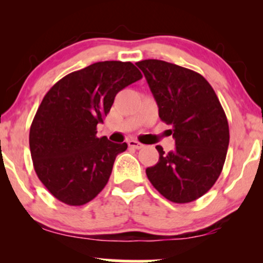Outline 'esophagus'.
Returning <instances> with one entry per match:
<instances>
[{
	"instance_id": "34e87169",
	"label": "esophagus",
	"mask_w": 263,
	"mask_h": 263,
	"mask_svg": "<svg viewBox=\"0 0 263 263\" xmlns=\"http://www.w3.org/2000/svg\"><path fill=\"white\" fill-rule=\"evenodd\" d=\"M128 146L132 147V148H135V149H141L142 147H143V144L140 143V142H138V141L129 140V141H128Z\"/></svg>"
}]
</instances>
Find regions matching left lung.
Listing matches in <instances>:
<instances>
[{
	"label": "left lung",
	"mask_w": 263,
	"mask_h": 263,
	"mask_svg": "<svg viewBox=\"0 0 263 263\" xmlns=\"http://www.w3.org/2000/svg\"><path fill=\"white\" fill-rule=\"evenodd\" d=\"M146 77L158 114L176 140V149L156 148L159 159L146 174L168 200L185 204L203 197L215 184L226 159L229 123L206 79L197 71L157 59L136 63Z\"/></svg>",
	"instance_id": "1"
}]
</instances>
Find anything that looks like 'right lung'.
<instances>
[{"label": "right lung", "instance_id": "1", "mask_svg": "<svg viewBox=\"0 0 263 263\" xmlns=\"http://www.w3.org/2000/svg\"><path fill=\"white\" fill-rule=\"evenodd\" d=\"M142 79L131 62H99L65 75L39 105L29 131L33 165L43 185L59 201L80 206L108 182L114 162L127 143L99 138L115 96Z\"/></svg>", "mask_w": 263, "mask_h": 263}]
</instances>
